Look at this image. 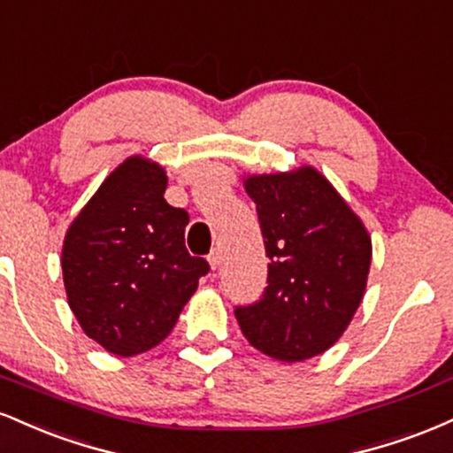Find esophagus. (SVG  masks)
Here are the masks:
<instances>
[{
  "label": "esophagus",
  "instance_id": "1",
  "mask_svg": "<svg viewBox=\"0 0 453 453\" xmlns=\"http://www.w3.org/2000/svg\"><path fill=\"white\" fill-rule=\"evenodd\" d=\"M209 264H211L212 270L219 266V264H221V253H219V249H212V251L209 253Z\"/></svg>",
  "mask_w": 453,
  "mask_h": 453
}]
</instances>
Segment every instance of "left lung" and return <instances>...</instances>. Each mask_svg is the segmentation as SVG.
<instances>
[{
	"label": "left lung",
	"mask_w": 453,
	"mask_h": 453,
	"mask_svg": "<svg viewBox=\"0 0 453 453\" xmlns=\"http://www.w3.org/2000/svg\"><path fill=\"white\" fill-rule=\"evenodd\" d=\"M268 280L262 298L236 306L238 326L259 351L283 362L324 353L347 330L371 268V236L317 170L249 176Z\"/></svg>",
	"instance_id": "obj_1"
}]
</instances>
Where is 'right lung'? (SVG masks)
Wrapping results in <instances>:
<instances>
[{
	"label": "right lung",
	"instance_id": "obj_1",
	"mask_svg": "<svg viewBox=\"0 0 453 453\" xmlns=\"http://www.w3.org/2000/svg\"><path fill=\"white\" fill-rule=\"evenodd\" d=\"M164 168L129 157L104 180L65 234L61 268L85 334L129 357L173 332L211 266L189 256V215L165 202Z\"/></svg>",
	"mask_w": 453,
	"mask_h": 453
}]
</instances>
